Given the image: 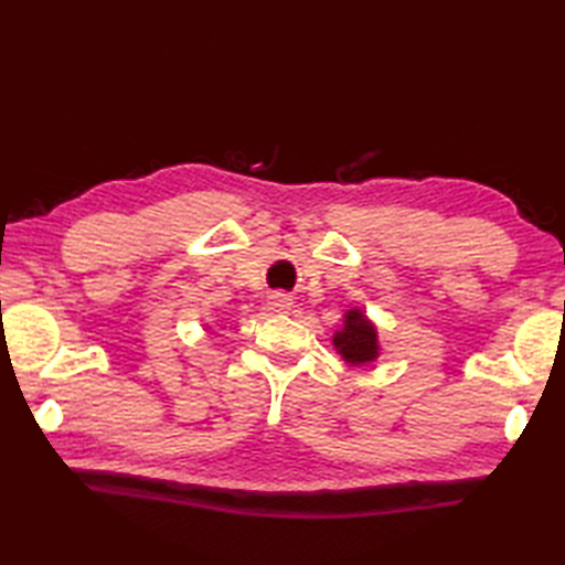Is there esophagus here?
Returning a JSON list of instances; mask_svg holds the SVG:
<instances>
[{"label": "esophagus", "instance_id": "34e87169", "mask_svg": "<svg viewBox=\"0 0 565 565\" xmlns=\"http://www.w3.org/2000/svg\"><path fill=\"white\" fill-rule=\"evenodd\" d=\"M267 308L271 310V313H289V310L294 308V298L286 294H271L267 298Z\"/></svg>", "mask_w": 565, "mask_h": 565}]
</instances>
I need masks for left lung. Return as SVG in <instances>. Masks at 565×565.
<instances>
[{
  "mask_svg": "<svg viewBox=\"0 0 565 565\" xmlns=\"http://www.w3.org/2000/svg\"><path fill=\"white\" fill-rule=\"evenodd\" d=\"M332 347L350 366L374 364L383 352L376 322L364 313V308L344 310L342 326L332 334Z\"/></svg>",
  "mask_w": 565,
  "mask_h": 565,
  "instance_id": "1",
  "label": "left lung"
}]
</instances>
